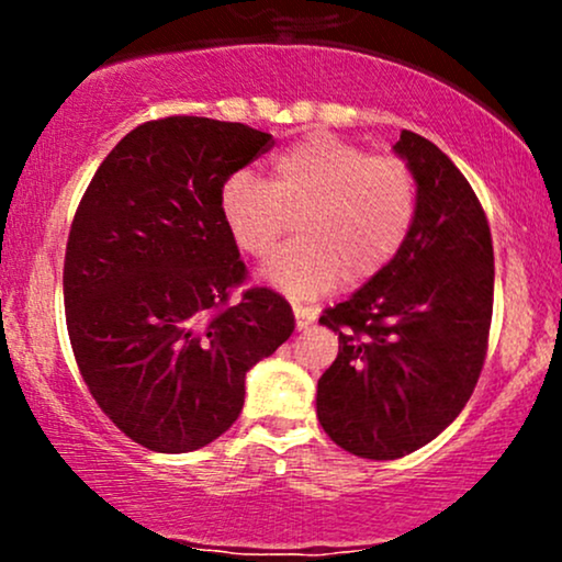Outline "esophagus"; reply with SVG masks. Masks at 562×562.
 Listing matches in <instances>:
<instances>
[{
	"label": "esophagus",
	"instance_id": "esophagus-1",
	"mask_svg": "<svg viewBox=\"0 0 562 562\" xmlns=\"http://www.w3.org/2000/svg\"><path fill=\"white\" fill-rule=\"evenodd\" d=\"M293 314H295V327H299V330H306V327L317 319V312L308 306H301V303H293Z\"/></svg>",
	"mask_w": 562,
	"mask_h": 562
}]
</instances>
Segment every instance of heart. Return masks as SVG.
I'll return each mask as SVG.
<instances>
[{
	"mask_svg": "<svg viewBox=\"0 0 562 562\" xmlns=\"http://www.w3.org/2000/svg\"><path fill=\"white\" fill-rule=\"evenodd\" d=\"M229 240L267 259L295 216L299 237L269 259L267 280L295 299H314L346 272L367 282L404 248L417 216V179L404 158L372 156L338 134H306L272 158V177L229 173L218 187Z\"/></svg>",
	"mask_w": 562,
	"mask_h": 562,
	"instance_id": "1",
	"label": "heart"
}]
</instances>
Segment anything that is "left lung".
I'll use <instances>...</instances> for the list:
<instances>
[{
	"mask_svg": "<svg viewBox=\"0 0 562 562\" xmlns=\"http://www.w3.org/2000/svg\"><path fill=\"white\" fill-rule=\"evenodd\" d=\"M396 153L417 179L415 227L383 272L319 317L340 346L317 417L364 460L409 454L460 415L492 330L494 245L479 195L420 134L404 128Z\"/></svg>",
	"mask_w": 562,
	"mask_h": 562,
	"instance_id": "obj_1",
	"label": "left lung"
}]
</instances>
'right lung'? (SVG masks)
<instances>
[{"instance_id": "add662e5", "label": "right lung", "mask_w": 562, "mask_h": 562, "mask_svg": "<svg viewBox=\"0 0 562 562\" xmlns=\"http://www.w3.org/2000/svg\"><path fill=\"white\" fill-rule=\"evenodd\" d=\"M274 145L245 124L166 115L108 153L70 224L63 299L76 364L119 430L182 454L240 417L245 372L293 333L290 303L244 288L218 187Z\"/></svg>"}]
</instances>
